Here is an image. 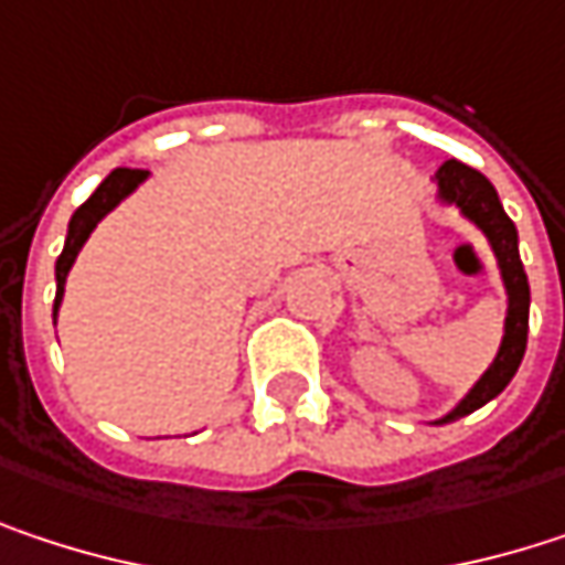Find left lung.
Wrapping results in <instances>:
<instances>
[{
  "instance_id": "left-lung-1",
  "label": "left lung",
  "mask_w": 565,
  "mask_h": 565,
  "mask_svg": "<svg viewBox=\"0 0 565 565\" xmlns=\"http://www.w3.org/2000/svg\"><path fill=\"white\" fill-rule=\"evenodd\" d=\"M438 199L451 202L465 212V218H471L491 242L498 265H501V278L508 287V320H504V340L498 350V360L491 363V370L475 383V390L465 395L455 412H448L441 422H455L475 408H481L484 402H491L494 395H501L508 390V383L513 380L523 350H526V330H530V284H526V271L520 262V248H516V225L508 218L498 189L491 185V179L484 172L471 170L458 160L441 163L438 172Z\"/></svg>"
}]
</instances>
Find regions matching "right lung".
<instances>
[{
  "instance_id": "obj_1",
  "label": "right lung",
  "mask_w": 565,
  "mask_h": 565,
  "mask_svg": "<svg viewBox=\"0 0 565 565\" xmlns=\"http://www.w3.org/2000/svg\"><path fill=\"white\" fill-rule=\"evenodd\" d=\"M147 179V170H114L94 192H90V199L71 215V222H67V238H64V252L57 255V265H55V317H57V303H61V297H64V281H67V271H71V265H74V258H77V252H81V245L87 242V235L94 232V225L120 202V199H127L140 182Z\"/></svg>"
}]
</instances>
